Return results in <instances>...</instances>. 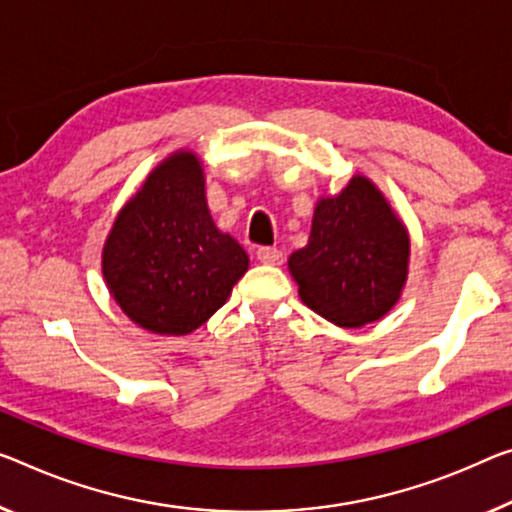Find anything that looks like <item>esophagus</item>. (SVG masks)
I'll return each instance as SVG.
<instances>
[{"instance_id":"1","label":"esophagus","mask_w":512,"mask_h":512,"mask_svg":"<svg viewBox=\"0 0 512 512\" xmlns=\"http://www.w3.org/2000/svg\"><path fill=\"white\" fill-rule=\"evenodd\" d=\"M256 258L265 265H281L283 261V251L277 247H258Z\"/></svg>"}]
</instances>
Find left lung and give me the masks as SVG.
Returning <instances> with one entry per match:
<instances>
[{"label": "left lung", "mask_w": 512, "mask_h": 512, "mask_svg": "<svg viewBox=\"0 0 512 512\" xmlns=\"http://www.w3.org/2000/svg\"><path fill=\"white\" fill-rule=\"evenodd\" d=\"M302 302L338 327L387 316L410 272V233L371 178L320 196L306 247L288 258Z\"/></svg>", "instance_id": "8db88e82"}]
</instances>
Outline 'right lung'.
Listing matches in <instances>:
<instances>
[{
	"label": "right lung",
	"mask_w": 512,
	"mask_h": 512,
	"mask_svg": "<svg viewBox=\"0 0 512 512\" xmlns=\"http://www.w3.org/2000/svg\"><path fill=\"white\" fill-rule=\"evenodd\" d=\"M247 270V251L212 222L203 162L185 148L146 176L102 247L109 295L135 325L162 336L199 329Z\"/></svg>",
	"instance_id": "right-lung-1"
}]
</instances>
